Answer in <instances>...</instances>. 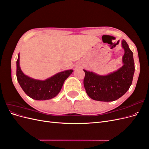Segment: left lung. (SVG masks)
<instances>
[{
	"instance_id": "1",
	"label": "left lung",
	"mask_w": 149,
	"mask_h": 149,
	"mask_svg": "<svg viewBox=\"0 0 149 149\" xmlns=\"http://www.w3.org/2000/svg\"><path fill=\"white\" fill-rule=\"evenodd\" d=\"M122 45L125 52L123 58L124 65L118 71L106 76H100L84 70V86L93 100L105 102L117 100L132 84L135 70L133 53L125 40L122 41Z\"/></svg>"
}]
</instances>
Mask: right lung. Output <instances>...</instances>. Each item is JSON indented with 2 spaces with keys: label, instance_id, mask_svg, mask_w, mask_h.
<instances>
[{
  "label": "right lung",
  "instance_id": "right-lung-1",
  "mask_svg": "<svg viewBox=\"0 0 149 149\" xmlns=\"http://www.w3.org/2000/svg\"><path fill=\"white\" fill-rule=\"evenodd\" d=\"M73 70L60 72L45 81L36 80L25 75L19 65V54L17 60V78L26 95L35 100H47L60 93L65 79L73 73Z\"/></svg>",
  "mask_w": 149,
  "mask_h": 149
}]
</instances>
